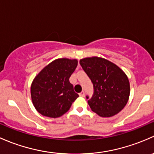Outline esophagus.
Here are the masks:
<instances>
[{"instance_id":"esophagus-1","label":"esophagus","mask_w":154,"mask_h":154,"mask_svg":"<svg viewBox=\"0 0 154 154\" xmlns=\"http://www.w3.org/2000/svg\"><path fill=\"white\" fill-rule=\"evenodd\" d=\"M79 96H82V97H84V96H85V92H84V91H82V92H81V93H79Z\"/></svg>"}]
</instances>
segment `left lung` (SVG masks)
Here are the masks:
<instances>
[{
  "label": "left lung",
  "mask_w": 154,
  "mask_h": 154,
  "mask_svg": "<svg viewBox=\"0 0 154 154\" xmlns=\"http://www.w3.org/2000/svg\"><path fill=\"white\" fill-rule=\"evenodd\" d=\"M80 64L94 89L90 99L86 96L91 110L101 117L112 116L121 111L130 96L126 74L115 64L99 57L81 59Z\"/></svg>",
  "instance_id": "8db88e82"
}]
</instances>
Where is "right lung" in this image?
<instances>
[{"mask_svg": "<svg viewBox=\"0 0 154 154\" xmlns=\"http://www.w3.org/2000/svg\"><path fill=\"white\" fill-rule=\"evenodd\" d=\"M77 65L76 59L58 58L36 75L31 85V98L39 113L57 118L69 110L79 97L69 80Z\"/></svg>", "mask_w": 154, "mask_h": 154, "instance_id": "obj_1", "label": "right lung"}]
</instances>
